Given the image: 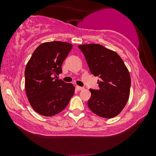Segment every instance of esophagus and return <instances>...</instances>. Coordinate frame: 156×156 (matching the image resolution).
<instances>
[{"label": "esophagus", "instance_id": "esophagus-1", "mask_svg": "<svg viewBox=\"0 0 156 156\" xmlns=\"http://www.w3.org/2000/svg\"><path fill=\"white\" fill-rule=\"evenodd\" d=\"M76 90H78V91H82L84 88V87H80V86H76Z\"/></svg>", "mask_w": 156, "mask_h": 156}]
</instances>
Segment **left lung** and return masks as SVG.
Here are the masks:
<instances>
[{"label":"left lung","instance_id":"1","mask_svg":"<svg viewBox=\"0 0 156 156\" xmlns=\"http://www.w3.org/2000/svg\"><path fill=\"white\" fill-rule=\"evenodd\" d=\"M91 74L99 76V89H90L88 106L103 118H114L121 113L130 94L131 76L121 57L99 44H81Z\"/></svg>","mask_w":156,"mask_h":156}]
</instances>
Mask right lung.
<instances>
[{
  "label": "right lung",
  "instance_id": "add662e5",
  "mask_svg": "<svg viewBox=\"0 0 156 156\" xmlns=\"http://www.w3.org/2000/svg\"><path fill=\"white\" fill-rule=\"evenodd\" d=\"M72 48L68 42L54 41L40 44L25 70V87L34 110L44 116H55L65 109L74 94L70 83L55 79Z\"/></svg>",
  "mask_w": 156,
  "mask_h": 156
}]
</instances>
